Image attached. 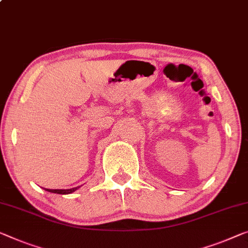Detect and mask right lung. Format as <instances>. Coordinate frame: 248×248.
<instances>
[{"mask_svg":"<svg viewBox=\"0 0 248 248\" xmlns=\"http://www.w3.org/2000/svg\"><path fill=\"white\" fill-rule=\"evenodd\" d=\"M79 187V186H78ZM78 187H74V188H71V189H46L47 192H51V193H56V194H71L75 192L76 189Z\"/></svg>","mask_w":248,"mask_h":248,"instance_id":"obj_1","label":"right lung"}]
</instances>
